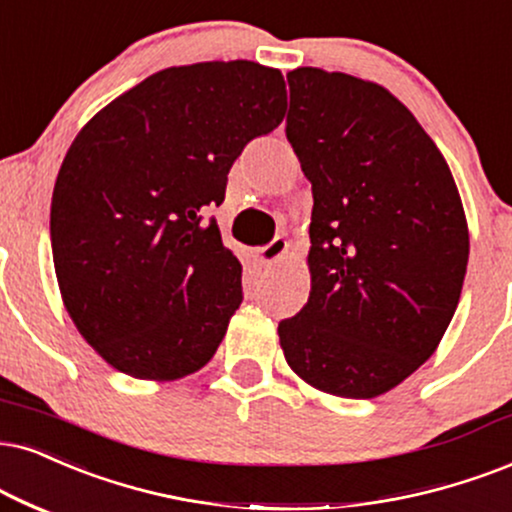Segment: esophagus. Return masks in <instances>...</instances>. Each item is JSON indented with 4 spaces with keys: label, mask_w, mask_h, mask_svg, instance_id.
I'll return each mask as SVG.
<instances>
[{
    "label": "esophagus",
    "mask_w": 512,
    "mask_h": 512,
    "mask_svg": "<svg viewBox=\"0 0 512 512\" xmlns=\"http://www.w3.org/2000/svg\"><path fill=\"white\" fill-rule=\"evenodd\" d=\"M286 248H288L286 238L276 236L274 241H269L267 245H262V248H257V250H255V257H257V260H260L262 264H271V262H276L278 257L283 255V252H286Z\"/></svg>",
    "instance_id": "1"
}]
</instances>
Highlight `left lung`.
<instances>
[{
	"label": "left lung",
	"instance_id": "8db88e82",
	"mask_svg": "<svg viewBox=\"0 0 512 512\" xmlns=\"http://www.w3.org/2000/svg\"><path fill=\"white\" fill-rule=\"evenodd\" d=\"M286 137L312 181L304 307L278 323L290 368L378 397L430 359L461 297L468 224L444 155L404 103L345 73H288Z\"/></svg>",
	"mask_w": 512,
	"mask_h": 512
}]
</instances>
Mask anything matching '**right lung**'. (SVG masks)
Wrapping results in <instances>:
<instances>
[{
	"mask_svg": "<svg viewBox=\"0 0 512 512\" xmlns=\"http://www.w3.org/2000/svg\"><path fill=\"white\" fill-rule=\"evenodd\" d=\"M283 115L278 70L208 61L146 77L77 134L51 198V252L70 319L113 368L177 380L217 352L243 286L208 212Z\"/></svg>",
	"mask_w": 512,
	"mask_h": 512,
	"instance_id": "obj_1",
	"label": "right lung"
}]
</instances>
